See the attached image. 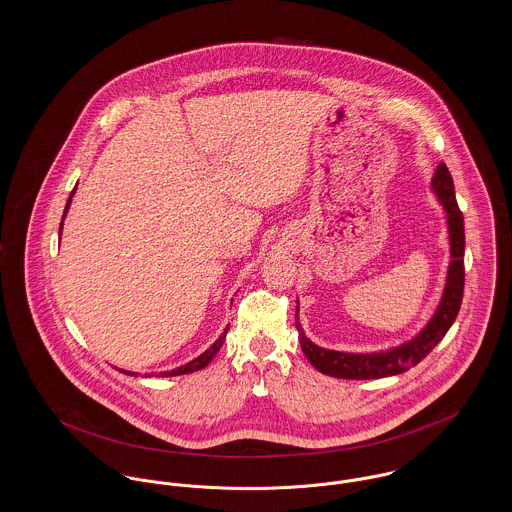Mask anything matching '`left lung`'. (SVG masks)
Listing matches in <instances>:
<instances>
[{
    "mask_svg": "<svg viewBox=\"0 0 512 512\" xmlns=\"http://www.w3.org/2000/svg\"><path fill=\"white\" fill-rule=\"evenodd\" d=\"M431 189L443 205L451 247V263L447 271L445 290L433 317L414 338L402 342L400 346L381 352L354 354L327 350L313 344L301 329L298 317L300 307H296V329L300 332L301 350L317 371L338 379H383L398 375L420 363L451 329L464 294V216L456 205L451 172L443 162L437 166L431 178Z\"/></svg>",
    "mask_w": 512,
    "mask_h": 512,
    "instance_id": "obj_1",
    "label": "left lung"
}]
</instances>
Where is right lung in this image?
Segmentation results:
<instances>
[{
	"label": "right lung",
	"mask_w": 512,
	"mask_h": 512,
	"mask_svg": "<svg viewBox=\"0 0 512 512\" xmlns=\"http://www.w3.org/2000/svg\"><path fill=\"white\" fill-rule=\"evenodd\" d=\"M73 195H75V189L71 191V195H69V199H67V205H65V211H63V218H65V214L69 211V205H71V199H73ZM63 218H61V226H60V234L61 228H63ZM226 332H228V327L224 329V332L216 338V342L212 344L209 350H205L199 358H195V360L187 361L185 365H181L178 369H172V371H164V373H160V377H176V375H185V373H193V371H199V369H203V367H207L209 363H211L212 358L218 354V350L222 348V344H224V338H226ZM123 373H127V375H135L137 377V373H133V371H123ZM154 375V373H151ZM151 375H147L145 373V377H151Z\"/></svg>",
	"instance_id": "obj_1"
}]
</instances>
